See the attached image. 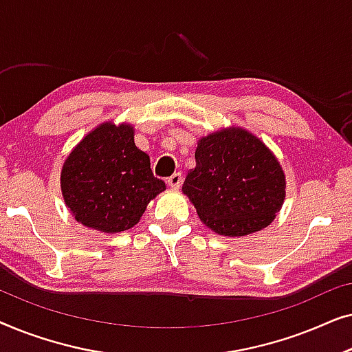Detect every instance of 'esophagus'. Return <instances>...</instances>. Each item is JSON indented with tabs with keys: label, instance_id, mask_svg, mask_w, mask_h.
I'll return each mask as SVG.
<instances>
[{
	"label": "esophagus",
	"instance_id": "obj_1",
	"mask_svg": "<svg viewBox=\"0 0 352 352\" xmlns=\"http://www.w3.org/2000/svg\"><path fill=\"white\" fill-rule=\"evenodd\" d=\"M168 186L171 187V189H179L181 184H182V175L181 173H175V175H171L168 177Z\"/></svg>",
	"mask_w": 352,
	"mask_h": 352
}]
</instances>
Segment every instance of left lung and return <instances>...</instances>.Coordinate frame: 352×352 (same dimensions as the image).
<instances>
[{
	"label": "left lung",
	"instance_id": "1",
	"mask_svg": "<svg viewBox=\"0 0 352 352\" xmlns=\"http://www.w3.org/2000/svg\"><path fill=\"white\" fill-rule=\"evenodd\" d=\"M182 190L219 235L242 237L269 226L285 200V175L274 153L242 128L201 138Z\"/></svg>",
	"mask_w": 352,
	"mask_h": 352
}]
</instances>
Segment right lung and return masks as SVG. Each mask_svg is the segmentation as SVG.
I'll return each mask as SVG.
<instances>
[{
    "mask_svg": "<svg viewBox=\"0 0 352 352\" xmlns=\"http://www.w3.org/2000/svg\"><path fill=\"white\" fill-rule=\"evenodd\" d=\"M65 205L86 228L122 232L139 223L151 200L166 189L151 158L134 144L131 124L102 123L81 139L62 166Z\"/></svg>",
    "mask_w": 352,
    "mask_h": 352,
    "instance_id": "obj_1",
    "label": "right lung"
}]
</instances>
